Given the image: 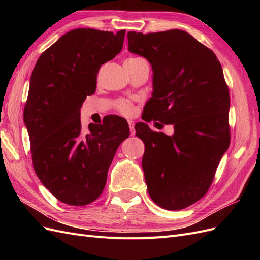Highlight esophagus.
I'll return each mask as SVG.
<instances>
[{
  "label": "esophagus",
  "mask_w": 260,
  "mask_h": 260,
  "mask_svg": "<svg viewBox=\"0 0 260 260\" xmlns=\"http://www.w3.org/2000/svg\"><path fill=\"white\" fill-rule=\"evenodd\" d=\"M128 124H129V128H130V133L131 136H135L136 135V130H135V121L132 120H128Z\"/></svg>",
  "instance_id": "obj_1"
}]
</instances>
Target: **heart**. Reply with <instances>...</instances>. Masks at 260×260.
Segmentation results:
<instances>
[{
    "label": "heart",
    "instance_id": "heart-1",
    "mask_svg": "<svg viewBox=\"0 0 260 260\" xmlns=\"http://www.w3.org/2000/svg\"><path fill=\"white\" fill-rule=\"evenodd\" d=\"M136 59H140V58L131 57V58H128L127 60H136ZM116 107L118 111H119L123 115H131L133 113V105H132L130 100H125V99L119 100L116 103Z\"/></svg>",
    "mask_w": 260,
    "mask_h": 260
}]
</instances>
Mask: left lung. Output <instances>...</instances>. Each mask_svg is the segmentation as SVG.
Returning a JSON list of instances; mask_svg holds the SVG:
<instances>
[{
    "instance_id": "obj_1",
    "label": "left lung",
    "mask_w": 260,
    "mask_h": 260,
    "mask_svg": "<svg viewBox=\"0 0 260 260\" xmlns=\"http://www.w3.org/2000/svg\"><path fill=\"white\" fill-rule=\"evenodd\" d=\"M129 51L153 69V93L143 120L174 124L170 136L136 124L151 199L168 210L201 200L230 144V95L215 53L183 30L128 32Z\"/></svg>"
}]
</instances>
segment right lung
I'll return each instance as SVG.
<instances>
[{"mask_svg":"<svg viewBox=\"0 0 260 260\" xmlns=\"http://www.w3.org/2000/svg\"><path fill=\"white\" fill-rule=\"evenodd\" d=\"M124 34L74 29L41 54L31 74L23 120L34 168L42 184L68 205H88L99 198L117 148L130 135L119 116L90 123L86 135L80 122L99 70L119 54Z\"/></svg>","mask_w":260,"mask_h":260,"instance_id":"1","label":"right lung"}]
</instances>
